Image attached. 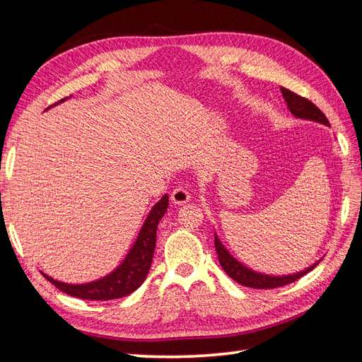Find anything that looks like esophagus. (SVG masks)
<instances>
[{
	"instance_id": "obj_1",
	"label": "esophagus",
	"mask_w": 362,
	"mask_h": 362,
	"mask_svg": "<svg viewBox=\"0 0 362 362\" xmlns=\"http://www.w3.org/2000/svg\"><path fill=\"white\" fill-rule=\"evenodd\" d=\"M170 199H172V202H173V204L184 205V204H187V202L190 201V193H189V190H187V189L178 187V189H175V190L172 192V194H170Z\"/></svg>"
}]
</instances>
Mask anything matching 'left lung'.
Masks as SVG:
<instances>
[{"mask_svg":"<svg viewBox=\"0 0 362 362\" xmlns=\"http://www.w3.org/2000/svg\"><path fill=\"white\" fill-rule=\"evenodd\" d=\"M281 93L287 103L288 110L296 119L313 120V122H319L326 127H331L329 120L326 119V116L310 100L296 95L294 92L286 89V87H281ZM214 246L217 250L218 262H221V266L225 270L226 275L231 276L235 282L240 284V286L250 287V288L264 290V288H276V287L287 286V284H291L294 281H298L299 278L305 276L306 273H310L322 261V259L315 261L313 266L306 267L305 270L291 273V275H267V273H261V272L249 269L247 266L243 264V262H240L235 257H233V254H229V250L225 247V245L221 242V238L217 237L216 233H214Z\"/></svg>","mask_w":362,"mask_h":362,"instance_id":"8db88e82","label":"left lung"}]
</instances>
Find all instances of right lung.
<instances>
[{
    "label": "right lung",
    "mask_w": 362,
    "mask_h": 362,
    "mask_svg": "<svg viewBox=\"0 0 362 362\" xmlns=\"http://www.w3.org/2000/svg\"><path fill=\"white\" fill-rule=\"evenodd\" d=\"M68 98L59 101L57 104L66 101ZM169 206V194H163V198L151 208L148 217L141 225L134 245L128 250L127 257L120 264L107 273L105 276L84 284H68L51 278L47 273L40 272L43 278L56 286L60 291L69 296L86 300H112L128 296L136 291L146 279L148 272L154 257L157 228L161 217L166 214Z\"/></svg>",
    "instance_id": "right-lung-1"
}]
</instances>
